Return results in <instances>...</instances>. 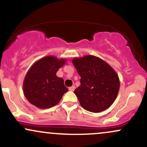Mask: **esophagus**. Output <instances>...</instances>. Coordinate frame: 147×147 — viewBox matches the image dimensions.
Listing matches in <instances>:
<instances>
[{
  "label": "esophagus",
  "mask_w": 147,
  "mask_h": 147,
  "mask_svg": "<svg viewBox=\"0 0 147 147\" xmlns=\"http://www.w3.org/2000/svg\"><path fill=\"white\" fill-rule=\"evenodd\" d=\"M75 89V86H72L71 87H69V90L71 91H73Z\"/></svg>",
  "instance_id": "obj_1"
}]
</instances>
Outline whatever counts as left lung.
I'll list each match as a JSON object with an SVG mask.
<instances>
[{
    "label": "left lung",
    "mask_w": 147,
    "mask_h": 147,
    "mask_svg": "<svg viewBox=\"0 0 147 147\" xmlns=\"http://www.w3.org/2000/svg\"><path fill=\"white\" fill-rule=\"evenodd\" d=\"M72 63L81 77L80 86L74 91L82 107L98 113L109 108L119 91L118 75L105 61L88 55L75 58Z\"/></svg>",
    "instance_id": "1"
}]
</instances>
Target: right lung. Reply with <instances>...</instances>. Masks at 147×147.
<instances>
[{
  "mask_svg": "<svg viewBox=\"0 0 147 147\" xmlns=\"http://www.w3.org/2000/svg\"><path fill=\"white\" fill-rule=\"evenodd\" d=\"M65 59L48 56L36 61L29 69L24 81V93L28 102L40 109L52 107L60 102L68 91L63 79L56 72L65 63Z\"/></svg>",
  "mask_w": 147,
  "mask_h": 147,
  "instance_id": "obj_1",
  "label": "right lung"
}]
</instances>
